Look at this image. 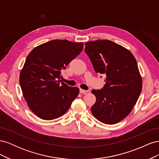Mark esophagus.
<instances>
[{"label":"esophagus","instance_id":"esophagus-1","mask_svg":"<svg viewBox=\"0 0 159 159\" xmlns=\"http://www.w3.org/2000/svg\"><path fill=\"white\" fill-rule=\"evenodd\" d=\"M80 93L84 94V93H88V90H84V89H80Z\"/></svg>","mask_w":159,"mask_h":159}]
</instances>
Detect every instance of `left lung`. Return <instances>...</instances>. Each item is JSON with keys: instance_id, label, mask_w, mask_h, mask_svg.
<instances>
[{"instance_id": "left-lung-1", "label": "left lung", "mask_w": 159, "mask_h": 159, "mask_svg": "<svg viewBox=\"0 0 159 159\" xmlns=\"http://www.w3.org/2000/svg\"><path fill=\"white\" fill-rule=\"evenodd\" d=\"M85 45L95 72L106 76L103 88L91 91L96 98L91 113L105 124L117 123L131 111L141 92L137 61L129 50L108 40Z\"/></svg>"}]
</instances>
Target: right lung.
<instances>
[{
    "mask_svg": "<svg viewBox=\"0 0 159 159\" xmlns=\"http://www.w3.org/2000/svg\"><path fill=\"white\" fill-rule=\"evenodd\" d=\"M82 42L53 40L34 48L20 74V85L29 108L38 117L52 120L63 115L79 94V88L59 80L61 70L82 51Z\"/></svg>",
    "mask_w": 159,
    "mask_h": 159,
    "instance_id": "obj_1",
    "label": "right lung"
}]
</instances>
